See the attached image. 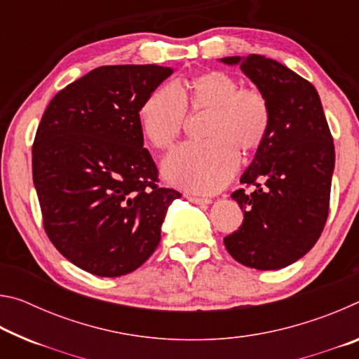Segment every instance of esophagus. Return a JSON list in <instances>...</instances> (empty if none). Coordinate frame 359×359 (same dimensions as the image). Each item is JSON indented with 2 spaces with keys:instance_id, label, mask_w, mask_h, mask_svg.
I'll use <instances>...</instances> for the list:
<instances>
[{
  "instance_id": "obj_1",
  "label": "esophagus",
  "mask_w": 359,
  "mask_h": 359,
  "mask_svg": "<svg viewBox=\"0 0 359 359\" xmlns=\"http://www.w3.org/2000/svg\"><path fill=\"white\" fill-rule=\"evenodd\" d=\"M187 199L193 204H199V205H204V204H210L212 201L209 198H199V196H191V194H187Z\"/></svg>"
}]
</instances>
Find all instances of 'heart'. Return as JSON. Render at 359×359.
I'll return each instance as SVG.
<instances>
[{
    "label": "heart",
    "instance_id": "heart-1",
    "mask_svg": "<svg viewBox=\"0 0 359 359\" xmlns=\"http://www.w3.org/2000/svg\"><path fill=\"white\" fill-rule=\"evenodd\" d=\"M188 109L208 112L199 144H184L163 161V175L175 187L194 193L218 191L239 165V151L252 154L269 131L271 109L257 87H241L224 71H208L184 83L155 88L139 111L145 139L168 150L184 131Z\"/></svg>",
    "mask_w": 359,
    "mask_h": 359
}]
</instances>
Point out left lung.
Segmentation results:
<instances>
[{"mask_svg": "<svg viewBox=\"0 0 359 359\" xmlns=\"http://www.w3.org/2000/svg\"><path fill=\"white\" fill-rule=\"evenodd\" d=\"M264 93L269 131L231 198L244 210L241 228L223 239L231 257L259 271L302 258L318 241L330 214L334 144L313 85L276 60L226 57Z\"/></svg>", "mask_w": 359, "mask_h": 359, "instance_id": "left-lung-1", "label": "left lung"}]
</instances>
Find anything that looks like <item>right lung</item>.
<instances>
[{"label":"right lung","mask_w":359,"mask_h":359,"mask_svg":"<svg viewBox=\"0 0 359 359\" xmlns=\"http://www.w3.org/2000/svg\"><path fill=\"white\" fill-rule=\"evenodd\" d=\"M171 68L100 66L48 102L33 142L42 223L81 269L120 277L142 266L180 193L158 185L139 111Z\"/></svg>","instance_id":"add662e5"}]
</instances>
